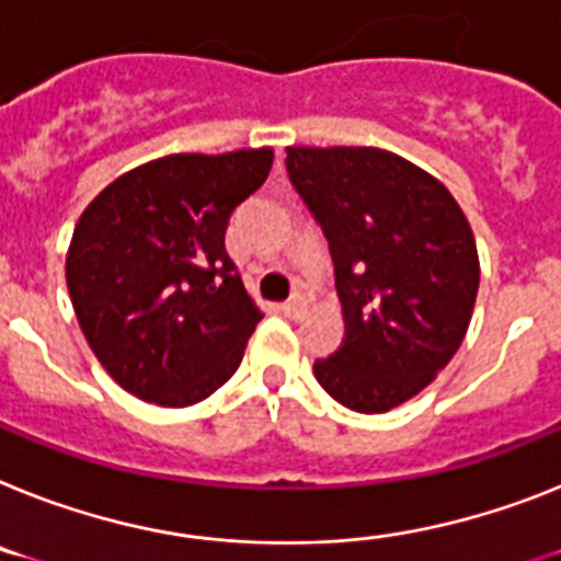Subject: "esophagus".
<instances>
[{
	"label": "esophagus",
	"mask_w": 561,
	"mask_h": 561,
	"mask_svg": "<svg viewBox=\"0 0 561 561\" xmlns=\"http://www.w3.org/2000/svg\"><path fill=\"white\" fill-rule=\"evenodd\" d=\"M305 310H308V302H305V296H294L288 302L282 305V313L288 319H302Z\"/></svg>",
	"instance_id": "obj_1"
}]
</instances>
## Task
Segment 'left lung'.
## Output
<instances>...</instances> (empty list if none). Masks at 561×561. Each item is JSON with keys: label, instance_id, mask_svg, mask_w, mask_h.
<instances>
[{"label": "left lung", "instance_id": "1", "mask_svg": "<svg viewBox=\"0 0 561 561\" xmlns=\"http://www.w3.org/2000/svg\"><path fill=\"white\" fill-rule=\"evenodd\" d=\"M290 185L331 242L345 342L313 362L339 404L385 413L462 345L479 290L477 242L431 173L379 148H288Z\"/></svg>", "mask_w": 561, "mask_h": 561}]
</instances>
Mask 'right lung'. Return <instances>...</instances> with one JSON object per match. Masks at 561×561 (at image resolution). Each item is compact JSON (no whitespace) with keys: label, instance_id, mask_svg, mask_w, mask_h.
I'll list each match as a JSON object with an SVG mask.
<instances>
[{"label":"right lung","instance_id":"add662e5","mask_svg":"<svg viewBox=\"0 0 561 561\" xmlns=\"http://www.w3.org/2000/svg\"><path fill=\"white\" fill-rule=\"evenodd\" d=\"M271 164V148L173 153L111 182L79 216L65 265L70 302L128 393L185 408L239 368L262 310L225 230Z\"/></svg>","mask_w":561,"mask_h":561}]
</instances>
